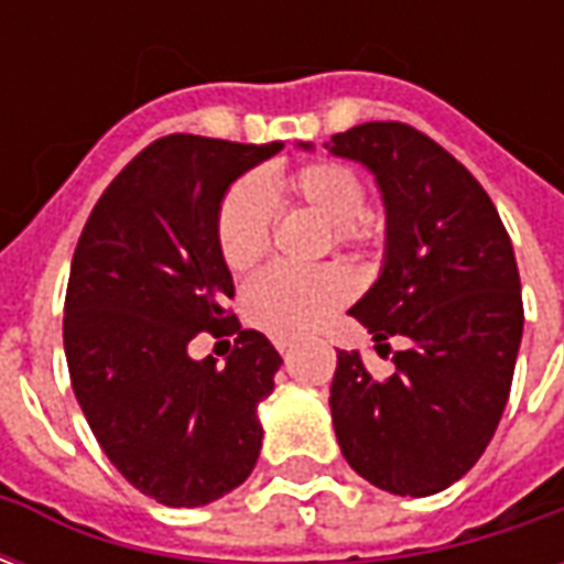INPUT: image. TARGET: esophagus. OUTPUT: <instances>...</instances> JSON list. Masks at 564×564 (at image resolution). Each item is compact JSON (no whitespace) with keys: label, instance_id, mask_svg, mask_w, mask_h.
I'll return each instance as SVG.
<instances>
[{"label":"esophagus","instance_id":"esophagus-1","mask_svg":"<svg viewBox=\"0 0 564 564\" xmlns=\"http://www.w3.org/2000/svg\"><path fill=\"white\" fill-rule=\"evenodd\" d=\"M274 347H278L283 356H290V350H293V341H290V338H274Z\"/></svg>","mask_w":564,"mask_h":564}]
</instances>
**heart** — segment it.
<instances>
[{"mask_svg":"<svg viewBox=\"0 0 564 564\" xmlns=\"http://www.w3.org/2000/svg\"><path fill=\"white\" fill-rule=\"evenodd\" d=\"M269 202L311 210L332 229L335 245H366L380 232V223L366 210V186L341 162H311L283 177H259L238 184L223 198L217 217V247L232 271L257 265L269 250ZM354 290L341 265L311 271L269 269L257 274L241 293L247 319L278 338H299L317 326L329 311L347 302Z\"/></svg>","mask_w":564,"mask_h":564,"instance_id":"b5f03b06","label":"heart"}]
</instances>
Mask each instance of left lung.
<instances>
[{"label": "left lung", "mask_w": 564, "mask_h": 564, "mask_svg": "<svg viewBox=\"0 0 564 564\" xmlns=\"http://www.w3.org/2000/svg\"><path fill=\"white\" fill-rule=\"evenodd\" d=\"M326 148L375 174L387 210L383 265L350 314L378 354L404 341L387 380L338 350L335 437L368 484L435 496L471 471L508 404L522 341L513 245L474 174L414 127L375 120Z\"/></svg>", "instance_id": "obj_1"}]
</instances>
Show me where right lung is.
Here are the masks:
<instances>
[{
    "label": "right lung",
    "instance_id": "add662e5",
    "mask_svg": "<svg viewBox=\"0 0 564 564\" xmlns=\"http://www.w3.org/2000/svg\"><path fill=\"white\" fill-rule=\"evenodd\" d=\"M281 148L153 141L96 202L72 257L63 319L72 390L111 465L169 508L232 492L262 449L257 408L283 359L226 311L235 283L217 217L229 186ZM198 330L239 332L226 367L188 356Z\"/></svg>",
    "mask_w": 564,
    "mask_h": 564
}]
</instances>
